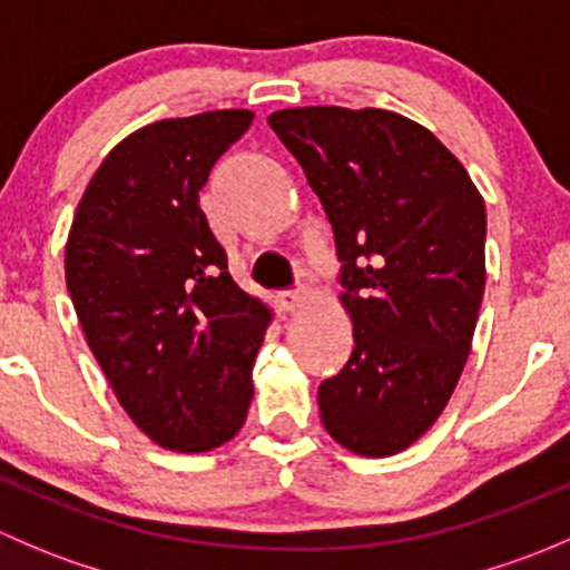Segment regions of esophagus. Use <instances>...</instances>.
Returning a JSON list of instances; mask_svg holds the SVG:
<instances>
[{
  "instance_id": "esophagus-1",
  "label": "esophagus",
  "mask_w": 570,
  "mask_h": 570,
  "mask_svg": "<svg viewBox=\"0 0 570 570\" xmlns=\"http://www.w3.org/2000/svg\"><path fill=\"white\" fill-rule=\"evenodd\" d=\"M303 303H306V295H303L301 289H286L278 295V306L284 308V312H297Z\"/></svg>"
}]
</instances>
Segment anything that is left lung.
Masks as SVG:
<instances>
[{
    "mask_svg": "<svg viewBox=\"0 0 570 570\" xmlns=\"http://www.w3.org/2000/svg\"><path fill=\"white\" fill-rule=\"evenodd\" d=\"M333 226L355 347L320 383L327 433L386 458L450 402L485 289V204L450 148L389 109L295 107L267 118Z\"/></svg>",
    "mask_w": 570,
    "mask_h": 570,
    "instance_id": "8db88e82",
    "label": "left lung"
}]
</instances>
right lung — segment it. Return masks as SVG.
<instances>
[{
  "instance_id": "right-lung-1",
  "label": "right lung",
  "mask_w": 570,
  "mask_h": 570,
  "mask_svg": "<svg viewBox=\"0 0 570 570\" xmlns=\"http://www.w3.org/2000/svg\"><path fill=\"white\" fill-rule=\"evenodd\" d=\"M248 109L157 120L107 154L73 215L66 284L131 422L176 452L239 433L269 308L239 289L198 193Z\"/></svg>"
}]
</instances>
